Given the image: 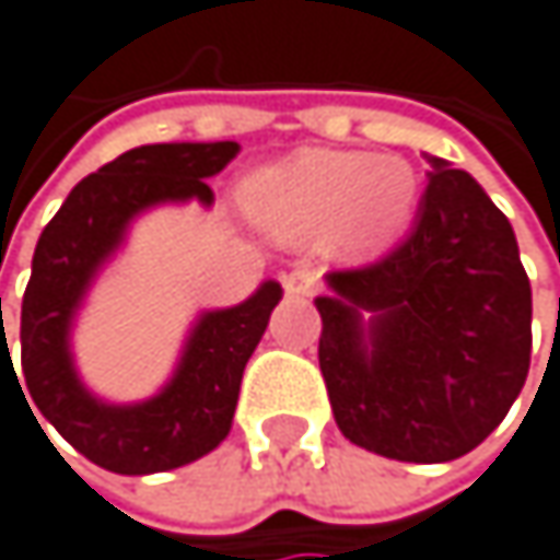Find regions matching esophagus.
Segmentation results:
<instances>
[{"instance_id":"obj_1","label":"esophagus","mask_w":560,"mask_h":560,"mask_svg":"<svg viewBox=\"0 0 560 560\" xmlns=\"http://www.w3.org/2000/svg\"><path fill=\"white\" fill-rule=\"evenodd\" d=\"M282 285H285V292H289L292 299H308V295H315V289H318V271L308 268V265H299V268H292V271L282 278Z\"/></svg>"}]
</instances>
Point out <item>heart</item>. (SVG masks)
<instances>
[{
  "label": "heart",
  "mask_w": 560,
  "mask_h": 560,
  "mask_svg": "<svg viewBox=\"0 0 560 560\" xmlns=\"http://www.w3.org/2000/svg\"><path fill=\"white\" fill-rule=\"evenodd\" d=\"M420 179L400 156L354 150H302L255 170L242 183L245 215L275 238H315L322 232L341 252L374 255L417 215Z\"/></svg>",
  "instance_id": "heart-1"
}]
</instances>
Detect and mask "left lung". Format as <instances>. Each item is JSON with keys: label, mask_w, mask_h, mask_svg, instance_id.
Returning <instances> with one entry per match:
<instances>
[{"label": "left lung", "mask_w": 560, "mask_h": 560, "mask_svg": "<svg viewBox=\"0 0 560 560\" xmlns=\"http://www.w3.org/2000/svg\"><path fill=\"white\" fill-rule=\"evenodd\" d=\"M427 163L410 235L374 265L328 271L331 295L315 299L338 430L400 463L472 453L532 364V285L512 222L466 170Z\"/></svg>", "instance_id": "8db88e82"}]
</instances>
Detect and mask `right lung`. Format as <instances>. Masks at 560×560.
Listing matches in <instances>:
<instances>
[{"mask_svg": "<svg viewBox=\"0 0 560 560\" xmlns=\"http://www.w3.org/2000/svg\"><path fill=\"white\" fill-rule=\"evenodd\" d=\"M235 140L133 147L84 176L35 245L19 331L25 387L42 417L101 469L120 476L166 472L212 453L229 436L242 371L268 328L271 308L282 299L278 282H265L235 308L206 312L170 384L133 407H114L88 394L71 364L68 335L88 285L124 242L130 219L156 202L199 199L209 206L212 189L206 179L235 160ZM2 361L12 368L5 341L0 368Z\"/></svg>", "mask_w": 560, "mask_h": 560, "instance_id": "add662e5", "label": "right lung"}]
</instances>
